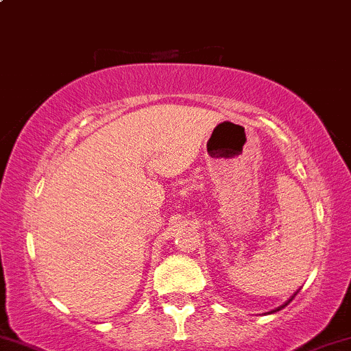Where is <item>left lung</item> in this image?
Instances as JSON below:
<instances>
[{
	"mask_svg": "<svg viewBox=\"0 0 351 351\" xmlns=\"http://www.w3.org/2000/svg\"><path fill=\"white\" fill-rule=\"evenodd\" d=\"M296 294H298V293H296ZM296 294H294V296H296ZM294 296H293V298H294ZM293 298H291V299H289V301H288V302H286V304H282V306H281V307H278V309H274L273 312H276V311H281V309H282V307H286V306H288V304H289L291 301H293Z\"/></svg>",
	"mask_w": 351,
	"mask_h": 351,
	"instance_id": "left-lung-1",
	"label": "left lung"
}]
</instances>
